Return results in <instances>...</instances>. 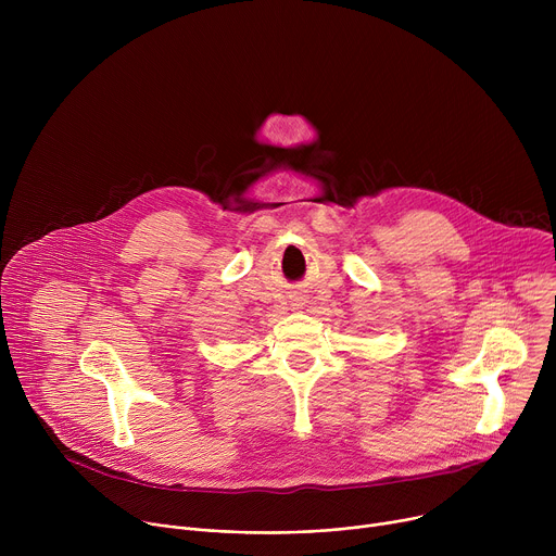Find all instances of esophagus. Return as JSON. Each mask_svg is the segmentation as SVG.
<instances>
[{
	"label": "esophagus",
	"instance_id": "1",
	"mask_svg": "<svg viewBox=\"0 0 556 556\" xmlns=\"http://www.w3.org/2000/svg\"><path fill=\"white\" fill-rule=\"evenodd\" d=\"M296 305H299V303H296Z\"/></svg>",
	"mask_w": 556,
	"mask_h": 556
}]
</instances>
